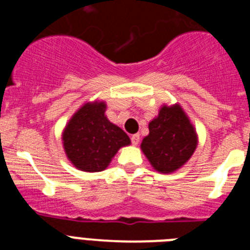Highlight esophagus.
<instances>
[{
  "mask_svg": "<svg viewBox=\"0 0 250 250\" xmlns=\"http://www.w3.org/2000/svg\"><path fill=\"white\" fill-rule=\"evenodd\" d=\"M139 141H140V135H139V134H134V135L131 136L132 145H138Z\"/></svg>",
  "mask_w": 250,
  "mask_h": 250,
  "instance_id": "obj_1",
  "label": "esophagus"
}]
</instances>
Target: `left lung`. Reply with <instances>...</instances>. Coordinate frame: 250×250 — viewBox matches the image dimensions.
I'll use <instances>...</instances> for the list:
<instances>
[{"label":"left lung","instance_id":"8db88e82","mask_svg":"<svg viewBox=\"0 0 250 250\" xmlns=\"http://www.w3.org/2000/svg\"><path fill=\"white\" fill-rule=\"evenodd\" d=\"M198 146V134L179 104L164 105L149 123L140 149L156 171L171 174L188 163Z\"/></svg>","mask_w":250,"mask_h":250}]
</instances>
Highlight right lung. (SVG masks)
I'll return each mask as SVG.
<instances>
[{
  "instance_id": "1",
  "label": "right lung",
  "mask_w": 250,
  "mask_h": 250,
  "mask_svg": "<svg viewBox=\"0 0 250 250\" xmlns=\"http://www.w3.org/2000/svg\"><path fill=\"white\" fill-rule=\"evenodd\" d=\"M106 107L100 100L83 104L62 131L66 156L81 171H103L121 147L131 144L126 132L107 119Z\"/></svg>"
}]
</instances>
